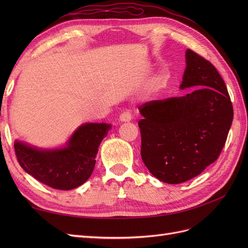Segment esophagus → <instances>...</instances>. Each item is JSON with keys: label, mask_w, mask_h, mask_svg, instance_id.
<instances>
[{"label": "esophagus", "mask_w": 248, "mask_h": 248, "mask_svg": "<svg viewBox=\"0 0 248 248\" xmlns=\"http://www.w3.org/2000/svg\"><path fill=\"white\" fill-rule=\"evenodd\" d=\"M131 119H132V117H131V114L129 111H124L123 114H121L119 117V120L121 122H129V121H131Z\"/></svg>", "instance_id": "esophagus-1"}]
</instances>
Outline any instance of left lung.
<instances>
[{
    "label": "left lung",
    "mask_w": 248,
    "mask_h": 248,
    "mask_svg": "<svg viewBox=\"0 0 248 248\" xmlns=\"http://www.w3.org/2000/svg\"><path fill=\"white\" fill-rule=\"evenodd\" d=\"M185 61L180 89L192 92L139 108L141 159L154 177L169 184L188 181L218 158L234 117L215 67L191 49Z\"/></svg>",
    "instance_id": "1"
}]
</instances>
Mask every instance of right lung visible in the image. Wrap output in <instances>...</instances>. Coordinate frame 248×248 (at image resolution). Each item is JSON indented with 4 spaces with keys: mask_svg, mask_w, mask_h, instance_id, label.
I'll return each mask as SVG.
<instances>
[{
    "mask_svg": "<svg viewBox=\"0 0 248 248\" xmlns=\"http://www.w3.org/2000/svg\"><path fill=\"white\" fill-rule=\"evenodd\" d=\"M110 127L107 123L82 124L66 145L58 149L36 148L16 140L14 149L18 163L29 175L51 188H77L92 175L99 145Z\"/></svg>",
    "mask_w": 248,
    "mask_h": 248,
    "instance_id": "obj_1",
    "label": "right lung"
}]
</instances>
